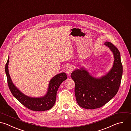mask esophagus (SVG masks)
<instances>
[{
	"mask_svg": "<svg viewBox=\"0 0 131 131\" xmlns=\"http://www.w3.org/2000/svg\"><path fill=\"white\" fill-rule=\"evenodd\" d=\"M73 68L71 65H67L65 68V71L66 73L68 75L72 73V72L73 71Z\"/></svg>",
	"mask_w": 131,
	"mask_h": 131,
	"instance_id": "1",
	"label": "esophagus"
}]
</instances>
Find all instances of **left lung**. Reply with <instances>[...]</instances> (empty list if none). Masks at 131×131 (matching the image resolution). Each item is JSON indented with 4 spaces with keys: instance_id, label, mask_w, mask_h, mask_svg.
Returning <instances> with one entry per match:
<instances>
[{
    "instance_id": "8db88e82",
    "label": "left lung",
    "mask_w": 131,
    "mask_h": 131,
    "mask_svg": "<svg viewBox=\"0 0 131 131\" xmlns=\"http://www.w3.org/2000/svg\"><path fill=\"white\" fill-rule=\"evenodd\" d=\"M104 45L112 51L114 57L113 67L108 73L96 78L82 68L71 74L75 82L76 101L84 108L95 109L102 106L116 95L120 85L122 65L120 52L112 43L106 41Z\"/></svg>"
}]
</instances>
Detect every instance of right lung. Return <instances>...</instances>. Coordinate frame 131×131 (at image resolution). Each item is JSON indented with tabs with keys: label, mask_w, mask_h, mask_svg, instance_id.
Returning a JSON list of instances; mask_svg holds the SVG:
<instances>
[{
	"label": "right lung",
	"mask_w": 131,
	"mask_h": 131,
	"mask_svg": "<svg viewBox=\"0 0 131 131\" xmlns=\"http://www.w3.org/2000/svg\"><path fill=\"white\" fill-rule=\"evenodd\" d=\"M9 58H8L6 64L5 71L7 77L8 86L14 97L22 104L31 110L44 111L51 109L55 103L57 90L60 85L63 81L67 79L66 74L65 73L58 74L51 79L47 93L44 96L39 98L31 97L21 93L12 82L9 73Z\"/></svg>",
	"instance_id": "right-lung-1"
}]
</instances>
